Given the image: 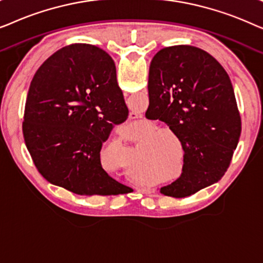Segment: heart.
Returning a JSON list of instances; mask_svg holds the SVG:
<instances>
[{
	"label": "heart",
	"instance_id": "1",
	"mask_svg": "<svg viewBox=\"0 0 263 263\" xmlns=\"http://www.w3.org/2000/svg\"><path fill=\"white\" fill-rule=\"evenodd\" d=\"M158 128H159L158 124L143 123L142 128L132 135V140L138 141V140L143 139L141 145L145 146L141 147V151H140L141 161L147 166L158 165L157 167L160 176L168 177V176L176 174L178 164L177 161L170 159V157H167V153L171 146L175 145L174 140L179 141V138L171 129Z\"/></svg>",
	"mask_w": 263,
	"mask_h": 263
}]
</instances>
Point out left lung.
Instances as JSON below:
<instances>
[{"instance_id": "obj_1", "label": "left lung", "mask_w": 263, "mask_h": 263, "mask_svg": "<svg viewBox=\"0 0 263 263\" xmlns=\"http://www.w3.org/2000/svg\"><path fill=\"white\" fill-rule=\"evenodd\" d=\"M148 96L146 115L166 123L184 151L182 175L160 193L181 199L221 179L242 123L232 84L220 63L192 45L161 49L149 66Z\"/></svg>"}]
</instances>
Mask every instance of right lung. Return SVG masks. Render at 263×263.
I'll return each instance as SVG.
<instances>
[{
    "label": "right lung",
    "instance_id": "add662e5",
    "mask_svg": "<svg viewBox=\"0 0 263 263\" xmlns=\"http://www.w3.org/2000/svg\"><path fill=\"white\" fill-rule=\"evenodd\" d=\"M114 60L91 44H70L35 71L23 133L39 174L78 195H118L130 188L110 177L100 149L128 117Z\"/></svg>",
    "mask_w": 263,
    "mask_h": 263
}]
</instances>
